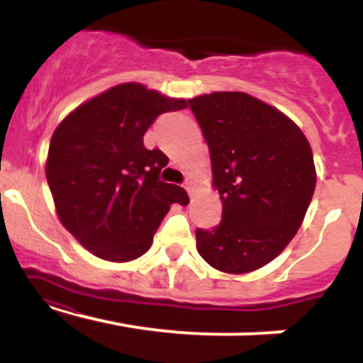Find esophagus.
I'll list each match as a JSON object with an SVG mask.
<instances>
[{"label":"esophagus","instance_id":"34e87169","mask_svg":"<svg viewBox=\"0 0 363 363\" xmlns=\"http://www.w3.org/2000/svg\"><path fill=\"white\" fill-rule=\"evenodd\" d=\"M184 189H186L189 194H193V182L186 181V182H184Z\"/></svg>","mask_w":363,"mask_h":363}]
</instances>
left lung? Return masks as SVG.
<instances>
[{
	"mask_svg": "<svg viewBox=\"0 0 363 363\" xmlns=\"http://www.w3.org/2000/svg\"><path fill=\"white\" fill-rule=\"evenodd\" d=\"M211 157L222 222L196 230V247L225 273L268 264L297 234L315 187L314 158L301 128L244 91L191 99Z\"/></svg>",
	"mask_w": 363,
	"mask_h": 363,
	"instance_id": "1",
	"label": "left lung"
}]
</instances>
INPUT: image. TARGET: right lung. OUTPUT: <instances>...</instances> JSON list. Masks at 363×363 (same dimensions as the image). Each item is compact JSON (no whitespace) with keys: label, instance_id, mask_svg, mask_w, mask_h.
Here are the masks:
<instances>
[{"label":"right lung","instance_id":"add662e5","mask_svg":"<svg viewBox=\"0 0 363 363\" xmlns=\"http://www.w3.org/2000/svg\"><path fill=\"white\" fill-rule=\"evenodd\" d=\"M140 83L112 86L61 121L49 145L45 177L57 216L83 247L106 261H133L152 245L181 186L160 181L169 158L143 136L164 112L186 109Z\"/></svg>","mask_w":363,"mask_h":363}]
</instances>
